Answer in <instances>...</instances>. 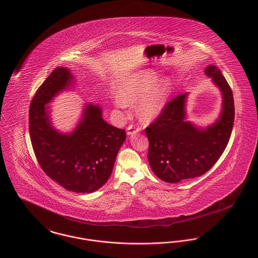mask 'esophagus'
<instances>
[{
    "mask_svg": "<svg viewBox=\"0 0 258 258\" xmlns=\"http://www.w3.org/2000/svg\"><path fill=\"white\" fill-rule=\"evenodd\" d=\"M140 130H141V128H140V127L136 126L134 124H131V125H129V127L127 128V135H133V134L138 133Z\"/></svg>",
    "mask_w": 258,
    "mask_h": 258,
    "instance_id": "34e87169",
    "label": "esophagus"
}]
</instances>
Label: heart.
<instances>
[{
    "instance_id": "heart-1",
    "label": "heart",
    "mask_w": 258,
    "mask_h": 258,
    "mask_svg": "<svg viewBox=\"0 0 258 258\" xmlns=\"http://www.w3.org/2000/svg\"><path fill=\"white\" fill-rule=\"evenodd\" d=\"M156 72L145 70L126 76L120 82L114 103L120 109H126L140 99L138 113L145 121L157 117L171 93L172 82L168 79L160 82Z\"/></svg>"
}]
</instances>
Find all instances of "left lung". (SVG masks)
Wrapping results in <instances>:
<instances>
[{"instance_id": "left-lung-1", "label": "left lung", "mask_w": 258, "mask_h": 258, "mask_svg": "<svg viewBox=\"0 0 258 258\" xmlns=\"http://www.w3.org/2000/svg\"><path fill=\"white\" fill-rule=\"evenodd\" d=\"M205 74L219 88L223 99L216 122L204 129L187 121L184 93L168 102L155 121L146 128L149 165L166 182L202 176L216 164L229 142L235 117L232 90L215 65L205 69Z\"/></svg>"}]
</instances>
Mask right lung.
<instances>
[{
	"instance_id": "right-lung-1",
	"label": "right lung",
	"mask_w": 258,
	"mask_h": 258,
	"mask_svg": "<svg viewBox=\"0 0 258 258\" xmlns=\"http://www.w3.org/2000/svg\"><path fill=\"white\" fill-rule=\"evenodd\" d=\"M73 80L68 68L53 70L31 102L29 132L37 160L47 176L69 191L91 193L109 179L126 133L106 122L102 109L93 104L84 107L82 120L72 133L55 130L46 104Z\"/></svg>"
}]
</instances>
